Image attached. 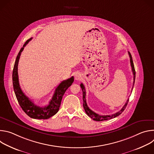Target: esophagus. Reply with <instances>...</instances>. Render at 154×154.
Returning a JSON list of instances; mask_svg holds the SVG:
<instances>
[{"instance_id":"34e87169","label":"esophagus","mask_w":154,"mask_h":154,"mask_svg":"<svg viewBox=\"0 0 154 154\" xmlns=\"http://www.w3.org/2000/svg\"><path fill=\"white\" fill-rule=\"evenodd\" d=\"M74 77H75V80H80L81 79V78H82V75H81V74H80V72H76V73L75 74Z\"/></svg>"}]
</instances>
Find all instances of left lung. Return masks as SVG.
<instances>
[{"instance_id":"8db88e82","label":"left lung","mask_w":154,"mask_h":154,"mask_svg":"<svg viewBox=\"0 0 154 154\" xmlns=\"http://www.w3.org/2000/svg\"><path fill=\"white\" fill-rule=\"evenodd\" d=\"M129 57H130V65H131V71L133 72V74H134V84L133 85H134L135 83V67H134V62H133V60H132V57H131V55L130 54V53L129 52H128ZM80 87L82 90L83 91V108L85 109V111L86 112V113L87 114V115L90 116L91 118H92L94 121H105V120H108V119H110L114 118H116L117 116H118L119 115H121L125 109V108L127 106V105L128 102V100L129 99H127L126 103H125V105H124V106L121 108V109L120 111H119L118 112L111 115H104V116H102V115H99L97 113H96L95 112H94L93 111H92L91 109H90V108L88 106L86 102V91H85V86L83 85V83L80 84ZM133 88L134 86L132 87V89L133 90Z\"/></svg>"}]
</instances>
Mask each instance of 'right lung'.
I'll list each match as a JSON object with an SVG mask.
<instances>
[{
  "label": "right lung",
  "instance_id": "right-lung-1",
  "mask_svg": "<svg viewBox=\"0 0 154 154\" xmlns=\"http://www.w3.org/2000/svg\"><path fill=\"white\" fill-rule=\"evenodd\" d=\"M32 38H30L25 42L23 47L20 49L16 57L12 75L13 89L19 105L29 117L38 119H46L55 115L58 112L62 97L65 91L73 83L74 77L72 76L60 83L55 89L53 97L50 100L49 105L43 107L36 105L22 91L19 83L17 72V66L21 52L23 51L24 47L27 45L30 41L32 40Z\"/></svg>",
  "mask_w": 154,
  "mask_h": 154
}]
</instances>
